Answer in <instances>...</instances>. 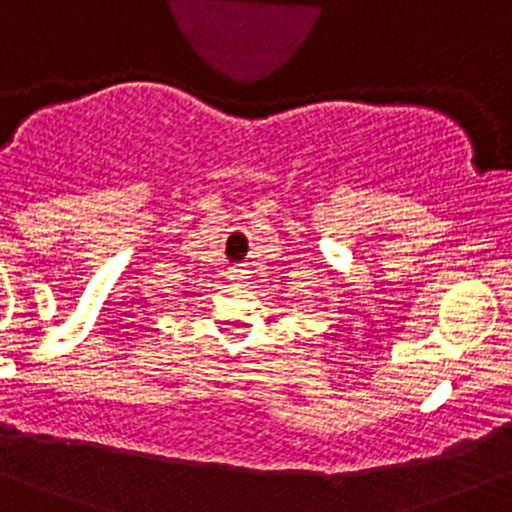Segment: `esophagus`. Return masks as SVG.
<instances>
[{
  "instance_id": "34e87169",
  "label": "esophagus",
  "mask_w": 512,
  "mask_h": 512,
  "mask_svg": "<svg viewBox=\"0 0 512 512\" xmlns=\"http://www.w3.org/2000/svg\"><path fill=\"white\" fill-rule=\"evenodd\" d=\"M229 276H231V281H244L246 271H244V268H231Z\"/></svg>"
}]
</instances>
